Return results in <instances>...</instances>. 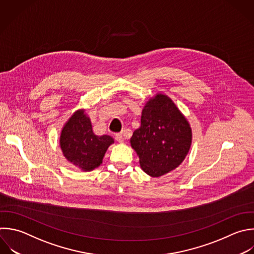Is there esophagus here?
Masks as SVG:
<instances>
[{"label": "esophagus", "instance_id": "1", "mask_svg": "<svg viewBox=\"0 0 254 254\" xmlns=\"http://www.w3.org/2000/svg\"><path fill=\"white\" fill-rule=\"evenodd\" d=\"M115 139L118 143H123L124 142V135L122 133H118L115 135Z\"/></svg>", "mask_w": 254, "mask_h": 254}]
</instances>
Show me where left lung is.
<instances>
[{
  "label": "left lung",
  "mask_w": 254,
  "mask_h": 254,
  "mask_svg": "<svg viewBox=\"0 0 254 254\" xmlns=\"http://www.w3.org/2000/svg\"><path fill=\"white\" fill-rule=\"evenodd\" d=\"M130 143L142 170L158 178L185 160L191 144V129L172 99L158 93L145 104L141 126L134 131Z\"/></svg>",
  "instance_id": "1"
}]
</instances>
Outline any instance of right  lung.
<instances>
[{
	"instance_id": "1",
	"label": "right lung",
	"mask_w": 254,
	"mask_h": 254,
	"mask_svg": "<svg viewBox=\"0 0 254 254\" xmlns=\"http://www.w3.org/2000/svg\"><path fill=\"white\" fill-rule=\"evenodd\" d=\"M113 143L112 137L97 136L93 133L91 121L83 109L77 110L68 119L60 139L66 160L85 172L100 166L108 147Z\"/></svg>"
}]
</instances>
